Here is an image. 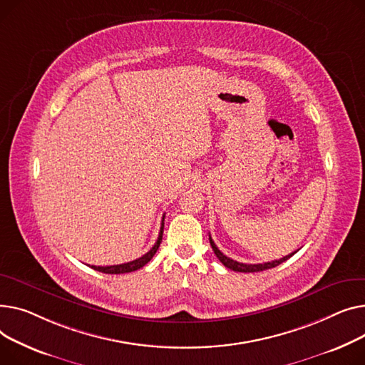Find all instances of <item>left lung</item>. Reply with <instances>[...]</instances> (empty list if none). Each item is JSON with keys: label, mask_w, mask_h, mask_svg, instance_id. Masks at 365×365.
Segmentation results:
<instances>
[{"label": "left lung", "mask_w": 365, "mask_h": 365, "mask_svg": "<svg viewBox=\"0 0 365 365\" xmlns=\"http://www.w3.org/2000/svg\"><path fill=\"white\" fill-rule=\"evenodd\" d=\"M209 242H210V246H212L213 252H215V255H217V258H218L227 268H230V269H232V271H237V272H258V271H264V269L274 268V267H277V265L283 264L284 261H287V259L290 258V256H293V255L297 252V250H296V252H293V253L284 256V258L275 259V261H272V262H265V264H243V262H237V261H234V259L228 258V256H225V255L217 247V245L213 243L210 235H209Z\"/></svg>", "instance_id": "1"}]
</instances>
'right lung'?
Returning <instances> with one entry per match:
<instances>
[{"instance_id": "obj_1", "label": "right lung", "mask_w": 365, "mask_h": 365, "mask_svg": "<svg viewBox=\"0 0 365 365\" xmlns=\"http://www.w3.org/2000/svg\"><path fill=\"white\" fill-rule=\"evenodd\" d=\"M165 215L162 218V225H160V231H159V237L155 243V246L150 249L145 255H143L141 258L135 259V261H131V262H126V264H120V265H110V267H96V265H91V268L100 271V272H104V274H125V272H133V271H137L140 268H143L150 259L153 258L155 253L158 252L159 246H160V242H162V235H163V225H165Z\"/></svg>"}]
</instances>
